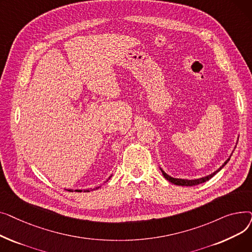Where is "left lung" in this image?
I'll return each mask as SVG.
<instances>
[{
    "instance_id": "obj_1",
    "label": "left lung",
    "mask_w": 252,
    "mask_h": 252,
    "mask_svg": "<svg viewBox=\"0 0 252 252\" xmlns=\"http://www.w3.org/2000/svg\"><path fill=\"white\" fill-rule=\"evenodd\" d=\"M231 156H232V154L230 155V157L228 158V159H227L226 161H224V163H223L219 169H217V170L215 171V173L210 174V175H208V176H206V177L199 178V179H195V180H187V179H177V178H173V177L168 176L166 173H164V171L162 170V168H160V170H161V173H162L163 177H164L168 182L173 183V184H175V185H178V186H195V185H199V184H202V183L208 181L209 179L213 178L217 173H219V171L229 162Z\"/></svg>"
}]
</instances>
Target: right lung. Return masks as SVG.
I'll list each match as a JSON object with an SVG mask.
<instances>
[{
  "instance_id": "right-lung-1",
  "label": "right lung",
  "mask_w": 252,
  "mask_h": 252,
  "mask_svg": "<svg viewBox=\"0 0 252 252\" xmlns=\"http://www.w3.org/2000/svg\"><path fill=\"white\" fill-rule=\"evenodd\" d=\"M110 178H111V176L109 177V179H110ZM109 179H108V180H109ZM108 180H107V181H108ZM99 188H100V187H96L95 189H93V190H97V189H99ZM67 191L73 192V190H67ZM76 191H78V192H82V190H76ZM84 192H90V190H89V189H88V190H84Z\"/></svg>"
}]
</instances>
